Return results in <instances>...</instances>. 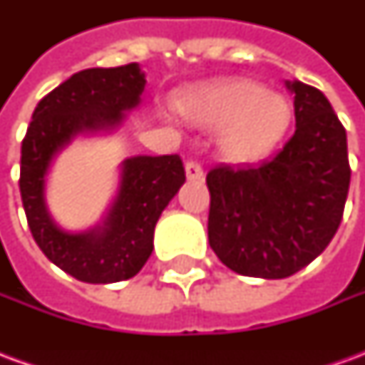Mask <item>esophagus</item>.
I'll list each match as a JSON object with an SVG mask.
<instances>
[{"instance_id":"obj_1","label":"esophagus","mask_w":365,"mask_h":365,"mask_svg":"<svg viewBox=\"0 0 365 365\" xmlns=\"http://www.w3.org/2000/svg\"><path fill=\"white\" fill-rule=\"evenodd\" d=\"M185 175H187V180L201 182V180H203V168H201V164L195 162V160H190V162L185 164Z\"/></svg>"}]
</instances>
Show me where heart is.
Segmentation results:
<instances>
[{
    "mask_svg": "<svg viewBox=\"0 0 365 365\" xmlns=\"http://www.w3.org/2000/svg\"><path fill=\"white\" fill-rule=\"evenodd\" d=\"M178 109L197 125L219 127L217 148L235 162L268 156L293 123V105L287 97L248 80L199 88L183 96Z\"/></svg>",
    "mask_w": 365,
    "mask_h": 365,
    "instance_id": "obj_1",
    "label": "heart"
}]
</instances>
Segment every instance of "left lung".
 I'll use <instances>...</instances> for the list:
<instances>
[{"mask_svg": "<svg viewBox=\"0 0 365 365\" xmlns=\"http://www.w3.org/2000/svg\"><path fill=\"white\" fill-rule=\"evenodd\" d=\"M295 133L258 164L215 166L209 245L240 275L282 279L309 266L342 221L350 187L346 130L322 91L293 80Z\"/></svg>", "mask_w": 365, "mask_h": 365, "instance_id": "obj_1", "label": "left lung"}]
</instances>
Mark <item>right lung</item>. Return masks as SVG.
<instances>
[{"mask_svg":"<svg viewBox=\"0 0 365 365\" xmlns=\"http://www.w3.org/2000/svg\"><path fill=\"white\" fill-rule=\"evenodd\" d=\"M144 86L136 62L82 70L38 101L23 138L19 190L29 229L44 256L80 282L135 277L150 258L160 215L185 182L178 154L133 156L120 164L117 195L96 227L70 232L48 211L44 191L54 158L76 136L117 130L140 105Z\"/></svg>","mask_w":365,"mask_h":365,"instance_id":"add662e5","label":"right lung"}]
</instances>
